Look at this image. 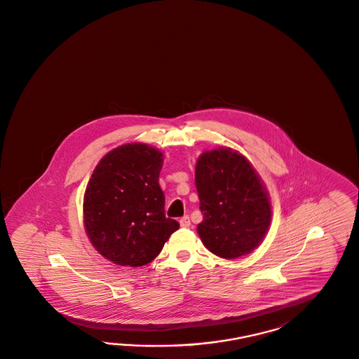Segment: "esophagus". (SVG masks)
Returning <instances> with one entry per match:
<instances>
[{"label":"esophagus","mask_w":359,"mask_h":359,"mask_svg":"<svg viewBox=\"0 0 359 359\" xmlns=\"http://www.w3.org/2000/svg\"><path fill=\"white\" fill-rule=\"evenodd\" d=\"M189 225H191V222H189V217H188V216H184V217L180 219V226L188 228Z\"/></svg>","instance_id":"1"}]
</instances>
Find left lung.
<instances>
[{
  "instance_id": "8db88e82",
  "label": "left lung",
  "mask_w": 359,
  "mask_h": 359,
  "mask_svg": "<svg viewBox=\"0 0 359 359\" xmlns=\"http://www.w3.org/2000/svg\"><path fill=\"white\" fill-rule=\"evenodd\" d=\"M195 183L203 222L198 233L213 255L235 260L260 245L272 222L266 187L252 163L232 149L198 156Z\"/></svg>"
}]
</instances>
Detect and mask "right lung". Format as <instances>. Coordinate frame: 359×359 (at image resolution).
Segmentation results:
<instances>
[{
  "instance_id": "add662e5",
  "label": "right lung",
  "mask_w": 359,
  "mask_h": 359,
  "mask_svg": "<svg viewBox=\"0 0 359 359\" xmlns=\"http://www.w3.org/2000/svg\"><path fill=\"white\" fill-rule=\"evenodd\" d=\"M163 161L161 149L127 143L107 152L87 183V237L104 259L116 265H147L179 229V223L164 215L159 186Z\"/></svg>"
}]
</instances>
